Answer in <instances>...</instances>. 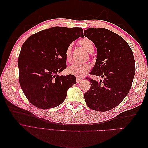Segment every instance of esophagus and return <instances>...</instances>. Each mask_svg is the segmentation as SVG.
Instances as JSON below:
<instances>
[{
	"label": "esophagus",
	"instance_id": "obj_1",
	"mask_svg": "<svg viewBox=\"0 0 148 148\" xmlns=\"http://www.w3.org/2000/svg\"><path fill=\"white\" fill-rule=\"evenodd\" d=\"M83 79V78L82 77H76V81H77V83H79L80 82L82 81V80Z\"/></svg>",
	"mask_w": 148,
	"mask_h": 148
}]
</instances>
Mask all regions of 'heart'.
I'll list each match as a JSON object with an SVG mask.
<instances>
[{
	"label": "heart",
	"instance_id": "1",
	"mask_svg": "<svg viewBox=\"0 0 148 148\" xmlns=\"http://www.w3.org/2000/svg\"><path fill=\"white\" fill-rule=\"evenodd\" d=\"M83 48L87 52L91 53L94 51V44L91 40L88 38H83L79 41ZM65 59L67 61H70L71 57V46L70 45L66 47L65 52ZM91 68V65L88 63H79V62H74L69 65L67 68L68 73L71 75L83 76L86 74Z\"/></svg>",
	"mask_w": 148,
	"mask_h": 148
}]
</instances>
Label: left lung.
<instances>
[{"label": "left lung", "mask_w": 148, "mask_h": 148, "mask_svg": "<svg viewBox=\"0 0 148 148\" xmlns=\"http://www.w3.org/2000/svg\"><path fill=\"white\" fill-rule=\"evenodd\" d=\"M84 36L97 48L96 64L90 74L104 78H91V88L84 97L89 108L106 112L117 106L127 96L135 73V61L130 47L124 39L106 28H88Z\"/></svg>", "instance_id": "8db88e82"}]
</instances>
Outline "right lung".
I'll use <instances>...</instances> for the list:
<instances>
[{
	"label": "right lung",
	"mask_w": 148,
	"mask_h": 148,
	"mask_svg": "<svg viewBox=\"0 0 148 148\" xmlns=\"http://www.w3.org/2000/svg\"><path fill=\"white\" fill-rule=\"evenodd\" d=\"M79 37H84L82 28L54 26L31 35L21 46L18 60L20 84L28 101L38 108L59 106L67 90L77 83L74 75L57 73L66 67V47Z\"/></svg>",
	"instance_id": "1"
}]
</instances>
